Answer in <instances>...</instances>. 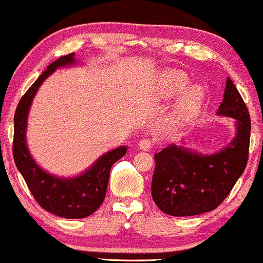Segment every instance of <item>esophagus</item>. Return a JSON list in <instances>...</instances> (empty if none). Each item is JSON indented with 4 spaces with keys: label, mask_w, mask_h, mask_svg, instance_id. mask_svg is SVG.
I'll use <instances>...</instances> for the list:
<instances>
[{
    "label": "esophagus",
    "mask_w": 263,
    "mask_h": 263,
    "mask_svg": "<svg viewBox=\"0 0 263 263\" xmlns=\"http://www.w3.org/2000/svg\"><path fill=\"white\" fill-rule=\"evenodd\" d=\"M139 148L142 151H149L152 148V142L149 139H147V138H144V139H142L139 142Z\"/></svg>",
    "instance_id": "esophagus-1"
}]
</instances>
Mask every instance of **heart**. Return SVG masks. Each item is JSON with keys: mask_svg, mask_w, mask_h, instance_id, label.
Masks as SVG:
<instances>
[{"mask_svg": "<svg viewBox=\"0 0 263 263\" xmlns=\"http://www.w3.org/2000/svg\"><path fill=\"white\" fill-rule=\"evenodd\" d=\"M189 85V80L186 74L178 71H168L161 78L159 91L164 99H171L176 95L181 93ZM204 100V91L199 86H192L182 93L176 105L173 106L171 112L172 120L186 121L191 119L197 111H199L201 102Z\"/></svg>", "mask_w": 263, "mask_h": 263, "instance_id": "1", "label": "heart"}]
</instances>
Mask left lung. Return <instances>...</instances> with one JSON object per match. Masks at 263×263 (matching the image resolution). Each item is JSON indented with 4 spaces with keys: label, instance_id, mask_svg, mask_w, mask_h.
<instances>
[{
    "label": "left lung",
    "instance_id": "8db88e82",
    "mask_svg": "<svg viewBox=\"0 0 263 263\" xmlns=\"http://www.w3.org/2000/svg\"><path fill=\"white\" fill-rule=\"evenodd\" d=\"M218 115L235 119V138L224 149L201 154L171 144L154 154L152 197L172 216H191L216 209L229 195L248 161L251 118L242 96L227 78Z\"/></svg>",
    "mask_w": 263,
    "mask_h": 263
}]
</instances>
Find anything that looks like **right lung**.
I'll list each match as a JSON object with an SVG mask.
<instances>
[{
    "mask_svg": "<svg viewBox=\"0 0 263 263\" xmlns=\"http://www.w3.org/2000/svg\"><path fill=\"white\" fill-rule=\"evenodd\" d=\"M76 64L74 53L63 55L49 64L18 102L13 118V159L23 175L29 190L37 204L47 212L61 218L81 219L91 215L101 206L106 196L110 170L116 161L125 156L128 147L116 148L100 157L77 177L64 178L53 176L42 168L26 144L28 114L31 102L45 78L61 67Z\"/></svg>",
    "mask_w": 263,
    "mask_h": 263,
    "instance_id": "right-lung-1",
    "label": "right lung"
}]
</instances>
